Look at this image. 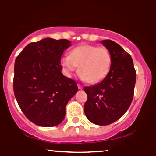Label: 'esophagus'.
<instances>
[{"instance_id": "esophagus-1", "label": "esophagus", "mask_w": 156, "mask_h": 156, "mask_svg": "<svg viewBox=\"0 0 156 156\" xmlns=\"http://www.w3.org/2000/svg\"><path fill=\"white\" fill-rule=\"evenodd\" d=\"M78 89H83V86L82 85H80V84H78Z\"/></svg>"}]
</instances>
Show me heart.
<instances>
[{"label":"heart","instance_id":"b5f03b06","mask_svg":"<svg viewBox=\"0 0 156 156\" xmlns=\"http://www.w3.org/2000/svg\"><path fill=\"white\" fill-rule=\"evenodd\" d=\"M112 55L103 47L91 44L80 45L71 51L70 55H64L61 64L68 76L78 69L80 76L89 83H97L103 80L112 67Z\"/></svg>","mask_w":156,"mask_h":156}]
</instances>
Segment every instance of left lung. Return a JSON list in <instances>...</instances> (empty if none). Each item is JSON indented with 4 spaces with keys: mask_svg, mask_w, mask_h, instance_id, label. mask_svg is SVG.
I'll list each match as a JSON object with an SVG mask.
<instances>
[{
    "mask_svg": "<svg viewBox=\"0 0 156 156\" xmlns=\"http://www.w3.org/2000/svg\"><path fill=\"white\" fill-rule=\"evenodd\" d=\"M112 55L108 74L101 83L85 87L84 113L91 122L108 125L118 120L133 101L136 73L129 53L110 39L101 41Z\"/></svg>",
    "mask_w": 156,
    "mask_h": 156,
    "instance_id": "8db88e82",
    "label": "left lung"
}]
</instances>
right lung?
<instances>
[{
    "label": "right lung",
    "instance_id": "obj_1",
    "mask_svg": "<svg viewBox=\"0 0 156 156\" xmlns=\"http://www.w3.org/2000/svg\"><path fill=\"white\" fill-rule=\"evenodd\" d=\"M70 42L45 38L28 44L16 58L15 98L23 114L35 125H59L65 117L66 105L78 92L76 82L62 73L61 57Z\"/></svg>",
    "mask_w": 156,
    "mask_h": 156
}]
</instances>
